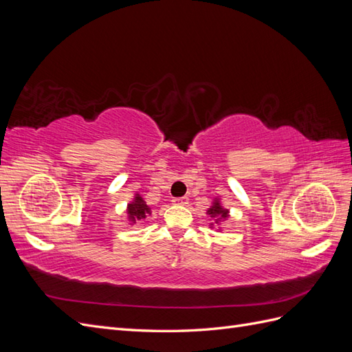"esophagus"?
<instances>
[{"label": "esophagus", "mask_w": 352, "mask_h": 352, "mask_svg": "<svg viewBox=\"0 0 352 352\" xmlns=\"http://www.w3.org/2000/svg\"><path fill=\"white\" fill-rule=\"evenodd\" d=\"M173 202H175V204L185 206V204H188L189 199H188V197H182V198H175V199H173Z\"/></svg>", "instance_id": "34e87169"}]
</instances>
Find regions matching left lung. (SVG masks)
Listing matches in <instances>:
<instances>
[{
  "instance_id": "1",
  "label": "left lung",
  "mask_w": 352,
  "mask_h": 352,
  "mask_svg": "<svg viewBox=\"0 0 352 352\" xmlns=\"http://www.w3.org/2000/svg\"><path fill=\"white\" fill-rule=\"evenodd\" d=\"M207 214L211 219H214V223H211V225H210L211 228H214V225H220L221 221H225V220L229 219V210L221 206L220 198H214V199H212V206L207 210ZM219 230H221V229L219 228Z\"/></svg>"
}]
</instances>
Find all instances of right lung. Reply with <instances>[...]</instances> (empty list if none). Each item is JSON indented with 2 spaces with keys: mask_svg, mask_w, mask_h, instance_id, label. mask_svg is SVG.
<instances>
[{
  "mask_svg": "<svg viewBox=\"0 0 352 352\" xmlns=\"http://www.w3.org/2000/svg\"><path fill=\"white\" fill-rule=\"evenodd\" d=\"M126 214H127V221H129V225H135V223L142 221L148 216H151V208L146 206L145 199L140 194H135L133 199L127 204Z\"/></svg>",
  "mask_w": 352,
  "mask_h": 352,
  "instance_id": "add662e5",
  "label": "right lung"
}]
</instances>
